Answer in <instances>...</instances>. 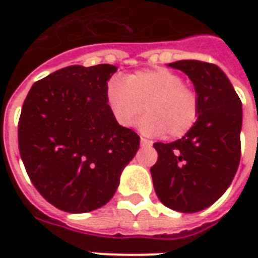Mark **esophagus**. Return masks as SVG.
Instances as JSON below:
<instances>
[{
	"instance_id": "obj_1",
	"label": "esophagus",
	"mask_w": 258,
	"mask_h": 258,
	"mask_svg": "<svg viewBox=\"0 0 258 258\" xmlns=\"http://www.w3.org/2000/svg\"><path fill=\"white\" fill-rule=\"evenodd\" d=\"M153 145V144H152L151 141H148L146 140V138H141V146H144V148H151V146Z\"/></svg>"
}]
</instances>
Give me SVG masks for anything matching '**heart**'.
<instances>
[{
	"label": "heart",
	"instance_id": "b5f03b06",
	"mask_svg": "<svg viewBox=\"0 0 258 258\" xmlns=\"http://www.w3.org/2000/svg\"><path fill=\"white\" fill-rule=\"evenodd\" d=\"M184 79L168 69L156 68L112 79L106 87V102L121 127L135 123L142 110L140 128L148 135L167 133L170 138L184 137L199 117V99L185 87Z\"/></svg>",
	"mask_w": 258,
	"mask_h": 258
}]
</instances>
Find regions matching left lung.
<instances>
[{"mask_svg":"<svg viewBox=\"0 0 258 258\" xmlns=\"http://www.w3.org/2000/svg\"><path fill=\"white\" fill-rule=\"evenodd\" d=\"M184 72L199 99V117L181 140L153 144L157 198L168 209L196 213L221 198L240 160L242 102L221 69L200 60L168 64Z\"/></svg>","mask_w":258,"mask_h":258,"instance_id":"obj_1","label":"left lung"}]
</instances>
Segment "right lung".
I'll return each instance as SVG.
<instances>
[{"instance_id": "obj_1", "label": "right lung", "mask_w": 258, "mask_h": 258, "mask_svg": "<svg viewBox=\"0 0 258 258\" xmlns=\"http://www.w3.org/2000/svg\"><path fill=\"white\" fill-rule=\"evenodd\" d=\"M113 64L56 70L33 84L19 125L20 157L36 189L59 210L87 213L112 199L140 137L106 102Z\"/></svg>"}]
</instances>
